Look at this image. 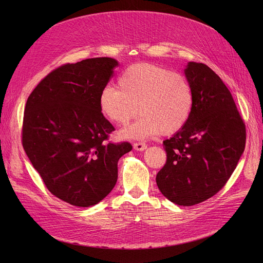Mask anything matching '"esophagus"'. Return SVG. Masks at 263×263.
Here are the masks:
<instances>
[{
	"instance_id": "34e87169",
	"label": "esophagus",
	"mask_w": 263,
	"mask_h": 263,
	"mask_svg": "<svg viewBox=\"0 0 263 263\" xmlns=\"http://www.w3.org/2000/svg\"><path fill=\"white\" fill-rule=\"evenodd\" d=\"M133 147H134L135 150L143 151V150H145V149L147 148V144H145V143H143V142H139V143H134Z\"/></svg>"
}]
</instances>
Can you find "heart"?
<instances>
[{
	"label": "heart",
	"mask_w": 263,
	"mask_h": 263,
	"mask_svg": "<svg viewBox=\"0 0 263 263\" xmlns=\"http://www.w3.org/2000/svg\"><path fill=\"white\" fill-rule=\"evenodd\" d=\"M117 85L105 86L98 101L102 114L120 126H127L139 113L143 115L121 132L126 139H146L160 132L173 135L191 119L194 90L180 73L154 64H134L120 74Z\"/></svg>",
	"instance_id": "heart-1"
}]
</instances>
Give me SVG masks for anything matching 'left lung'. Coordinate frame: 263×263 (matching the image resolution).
Listing matches in <instances>:
<instances>
[{"mask_svg":"<svg viewBox=\"0 0 263 263\" xmlns=\"http://www.w3.org/2000/svg\"><path fill=\"white\" fill-rule=\"evenodd\" d=\"M184 72L194 109L186 126L163 142L166 163L156 180L168 200L189 206L227 183L244 151L246 129L229 89L210 67L190 62Z\"/></svg>","mask_w":263,"mask_h":263,"instance_id":"obj_1","label":"left lung"}]
</instances>
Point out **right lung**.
<instances>
[{
  "label": "right lung",
  "instance_id": "add662e5",
  "mask_svg": "<svg viewBox=\"0 0 263 263\" xmlns=\"http://www.w3.org/2000/svg\"><path fill=\"white\" fill-rule=\"evenodd\" d=\"M117 61L87 59L54 69L27 98L22 146L55 197L81 208L113 190L128 142H108L115 128L102 114L99 93Z\"/></svg>",
  "mask_w": 263,
  "mask_h": 263
}]
</instances>
